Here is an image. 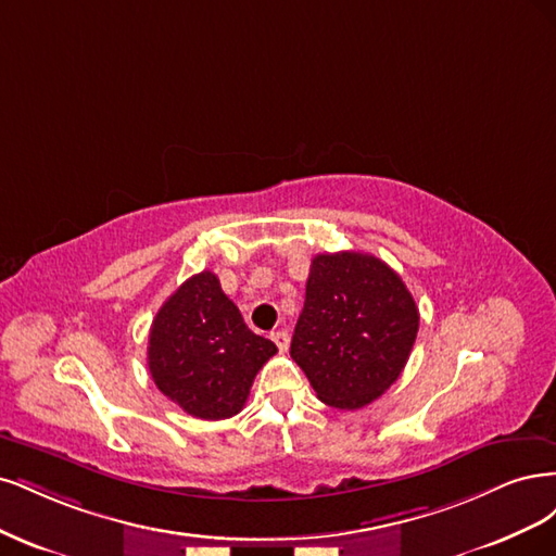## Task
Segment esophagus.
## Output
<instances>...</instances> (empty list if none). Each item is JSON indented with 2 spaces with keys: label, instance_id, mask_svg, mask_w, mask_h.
<instances>
[{
  "label": "esophagus",
  "instance_id": "esophagus-1",
  "mask_svg": "<svg viewBox=\"0 0 556 556\" xmlns=\"http://www.w3.org/2000/svg\"><path fill=\"white\" fill-rule=\"evenodd\" d=\"M273 337V342L277 344V349L283 353V351H289V344H291V337H289V332L286 330H277V332H273L270 334Z\"/></svg>",
  "mask_w": 556,
  "mask_h": 556
}]
</instances>
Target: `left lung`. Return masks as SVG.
Wrapping results in <instances>:
<instances>
[{
	"label": "left lung",
	"mask_w": 556,
	"mask_h": 556,
	"mask_svg": "<svg viewBox=\"0 0 556 556\" xmlns=\"http://www.w3.org/2000/svg\"><path fill=\"white\" fill-rule=\"evenodd\" d=\"M418 324L416 300L388 263L361 252L318 254L291 357L320 402L355 410L400 379Z\"/></svg>",
	"instance_id": "left-lung-1"
}]
</instances>
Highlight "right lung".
Masks as SVG:
<instances>
[{
  "label": "right lung",
  "instance_id": "add662e5",
  "mask_svg": "<svg viewBox=\"0 0 556 556\" xmlns=\"http://www.w3.org/2000/svg\"><path fill=\"white\" fill-rule=\"evenodd\" d=\"M277 346L247 328L240 309L203 270L177 289L150 328L148 367L164 395L201 420L242 410L258 369Z\"/></svg>",
  "mask_w": 556,
  "mask_h": 556
}]
</instances>
